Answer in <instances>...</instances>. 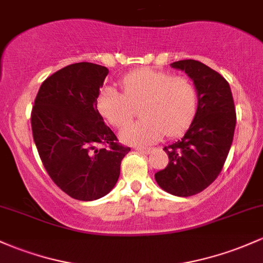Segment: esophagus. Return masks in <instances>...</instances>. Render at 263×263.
I'll return each mask as SVG.
<instances>
[{
	"instance_id": "esophagus-1",
	"label": "esophagus",
	"mask_w": 263,
	"mask_h": 263,
	"mask_svg": "<svg viewBox=\"0 0 263 263\" xmlns=\"http://www.w3.org/2000/svg\"><path fill=\"white\" fill-rule=\"evenodd\" d=\"M136 149L137 151H140L141 154H145V155L151 152V148H146V147H136Z\"/></svg>"
}]
</instances>
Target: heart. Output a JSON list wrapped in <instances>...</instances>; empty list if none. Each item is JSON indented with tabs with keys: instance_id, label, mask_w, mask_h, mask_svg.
<instances>
[{
	"instance_id": "b5f03b06",
	"label": "heart",
	"mask_w": 263,
	"mask_h": 263,
	"mask_svg": "<svg viewBox=\"0 0 263 263\" xmlns=\"http://www.w3.org/2000/svg\"><path fill=\"white\" fill-rule=\"evenodd\" d=\"M122 92L114 87L101 89L97 109L114 127H122L141 106L143 120L121 131L123 142L146 146L164 135L175 137L191 125L198 106V91L191 79L172 76L164 71L141 68L121 80Z\"/></svg>"
}]
</instances>
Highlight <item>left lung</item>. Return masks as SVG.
I'll list each match as a JSON object with an SVG mask.
<instances>
[{"label": "left lung", "mask_w": 263, "mask_h": 263, "mask_svg": "<svg viewBox=\"0 0 263 263\" xmlns=\"http://www.w3.org/2000/svg\"><path fill=\"white\" fill-rule=\"evenodd\" d=\"M171 66L193 80L198 106L184 136L163 148L168 164L155 178L166 192L189 197L207 189L222 171L235 134L236 108L229 82L218 72L195 60Z\"/></svg>", "instance_id": "left-lung-1"}]
</instances>
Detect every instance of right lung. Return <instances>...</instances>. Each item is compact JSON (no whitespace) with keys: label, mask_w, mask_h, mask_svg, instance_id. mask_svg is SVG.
<instances>
[{"label":"right lung","mask_w":263,"mask_h":263,"mask_svg":"<svg viewBox=\"0 0 263 263\" xmlns=\"http://www.w3.org/2000/svg\"><path fill=\"white\" fill-rule=\"evenodd\" d=\"M103 66L72 63L42 82L31 112L33 141L51 180L74 200L103 197L131 151L117 142L97 109Z\"/></svg>","instance_id":"1"}]
</instances>
